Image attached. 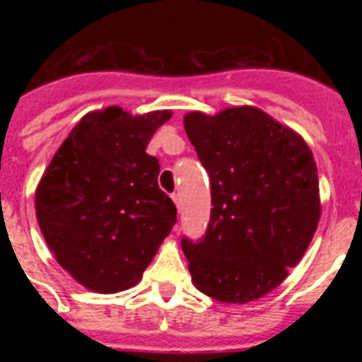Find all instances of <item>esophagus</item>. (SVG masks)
I'll return each mask as SVG.
<instances>
[{"mask_svg": "<svg viewBox=\"0 0 362 362\" xmlns=\"http://www.w3.org/2000/svg\"><path fill=\"white\" fill-rule=\"evenodd\" d=\"M173 201H175L176 209H178V212H180V210H182V199H180V195H178V193H175V195H173Z\"/></svg>", "mask_w": 362, "mask_h": 362, "instance_id": "1", "label": "esophagus"}]
</instances>
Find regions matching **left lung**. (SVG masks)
<instances>
[{"label": "left lung", "mask_w": 362, "mask_h": 362, "mask_svg": "<svg viewBox=\"0 0 362 362\" xmlns=\"http://www.w3.org/2000/svg\"><path fill=\"white\" fill-rule=\"evenodd\" d=\"M184 127L210 176V221L182 238L192 281L221 303L264 297L303 259L320 223V180L304 139L255 107L189 112Z\"/></svg>", "instance_id": "1"}]
</instances>
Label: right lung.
Segmentation results:
<instances>
[{"mask_svg": "<svg viewBox=\"0 0 362 362\" xmlns=\"http://www.w3.org/2000/svg\"><path fill=\"white\" fill-rule=\"evenodd\" d=\"M170 110L133 116L107 107L82 118L35 189V214L54 257L95 293L129 289L176 223L146 146Z\"/></svg>", "mask_w": 362, "mask_h": 362, "instance_id": "add662e5", "label": "right lung"}]
</instances>
